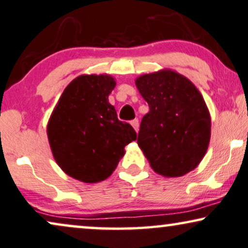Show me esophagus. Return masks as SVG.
<instances>
[{
    "mask_svg": "<svg viewBox=\"0 0 248 248\" xmlns=\"http://www.w3.org/2000/svg\"><path fill=\"white\" fill-rule=\"evenodd\" d=\"M131 125H132L133 129L136 130V132H138V131H139V121H138V119H133V121H131Z\"/></svg>",
    "mask_w": 248,
    "mask_h": 248,
    "instance_id": "esophagus-1",
    "label": "esophagus"
}]
</instances>
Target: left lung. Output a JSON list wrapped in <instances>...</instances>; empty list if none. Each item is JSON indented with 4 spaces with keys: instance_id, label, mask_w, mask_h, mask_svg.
Masks as SVG:
<instances>
[{
    "instance_id": "left-lung-1",
    "label": "left lung",
    "mask_w": 248,
    "mask_h": 248,
    "mask_svg": "<svg viewBox=\"0 0 248 248\" xmlns=\"http://www.w3.org/2000/svg\"><path fill=\"white\" fill-rule=\"evenodd\" d=\"M149 112L143 116L138 145L154 171L184 176L197 168L210 139V116L197 87L171 70L143 75L136 80Z\"/></svg>"
}]
</instances>
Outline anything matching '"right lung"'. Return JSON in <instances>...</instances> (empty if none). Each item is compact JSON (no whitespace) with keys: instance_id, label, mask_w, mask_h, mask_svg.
<instances>
[{"instance_id":"obj_1","label":"right lung","mask_w":248,"mask_h":248,"mask_svg":"<svg viewBox=\"0 0 248 248\" xmlns=\"http://www.w3.org/2000/svg\"><path fill=\"white\" fill-rule=\"evenodd\" d=\"M114 78L80 76L64 90L47 127L57 164L73 178L97 183L111 175L124 147L137 139L129 123L117 118L108 101Z\"/></svg>"}]
</instances>
